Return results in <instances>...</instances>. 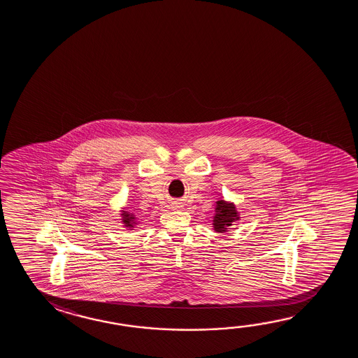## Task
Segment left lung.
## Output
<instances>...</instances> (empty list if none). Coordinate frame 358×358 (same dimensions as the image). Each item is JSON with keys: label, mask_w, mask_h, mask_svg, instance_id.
Listing matches in <instances>:
<instances>
[{"label": "left lung", "mask_w": 358, "mask_h": 358, "mask_svg": "<svg viewBox=\"0 0 358 358\" xmlns=\"http://www.w3.org/2000/svg\"><path fill=\"white\" fill-rule=\"evenodd\" d=\"M240 212H237L235 203L224 199H218L215 205V216L212 220V227L215 232L224 234L231 229L232 224L240 220Z\"/></svg>", "instance_id": "obj_1"}]
</instances>
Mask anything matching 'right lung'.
<instances>
[{
	"mask_svg": "<svg viewBox=\"0 0 358 358\" xmlns=\"http://www.w3.org/2000/svg\"><path fill=\"white\" fill-rule=\"evenodd\" d=\"M121 220H122L123 226L127 229H135L136 224H137V217L135 213H131V212L121 211Z\"/></svg>",
	"mask_w": 358,
	"mask_h": 358,
	"instance_id": "right-lung-1",
	"label": "right lung"
}]
</instances>
